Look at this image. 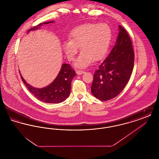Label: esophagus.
Wrapping results in <instances>:
<instances>
[{
  "label": "esophagus",
  "instance_id": "34e87169",
  "mask_svg": "<svg viewBox=\"0 0 159 159\" xmlns=\"http://www.w3.org/2000/svg\"><path fill=\"white\" fill-rule=\"evenodd\" d=\"M76 73L78 75H82L83 73H84V71H83V70H77L76 71Z\"/></svg>",
  "mask_w": 159,
  "mask_h": 159
}]
</instances>
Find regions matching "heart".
Listing matches in <instances>:
<instances>
[{"instance_id":"heart-1","label":"heart","mask_w":159,"mask_h":159,"mask_svg":"<svg viewBox=\"0 0 159 159\" xmlns=\"http://www.w3.org/2000/svg\"><path fill=\"white\" fill-rule=\"evenodd\" d=\"M112 38L110 27L106 23H86L76 27L63 42L62 48L69 60H74L80 46L82 51L75 66L84 68L92 60H102L108 51Z\"/></svg>"}]
</instances>
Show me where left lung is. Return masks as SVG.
<instances>
[{
    "instance_id": "1",
    "label": "left lung",
    "mask_w": 159,
    "mask_h": 159,
    "mask_svg": "<svg viewBox=\"0 0 159 159\" xmlns=\"http://www.w3.org/2000/svg\"><path fill=\"white\" fill-rule=\"evenodd\" d=\"M119 30L112 50L93 75L91 92L101 101L117 97L127 84L134 68L135 54L130 38L120 25Z\"/></svg>"
}]
</instances>
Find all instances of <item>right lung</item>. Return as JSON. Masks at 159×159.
Here are the masks:
<instances>
[{
  "label": "right lung",
  "instance_id": "1",
  "mask_svg": "<svg viewBox=\"0 0 159 159\" xmlns=\"http://www.w3.org/2000/svg\"><path fill=\"white\" fill-rule=\"evenodd\" d=\"M53 22L40 23L31 28L29 31L37 30L43 24ZM20 76L24 83L36 98L46 103L58 104L63 102L68 98L71 91V80L76 76V72L71 68L70 65L63 64L55 79L50 84L43 88H36L31 86L25 82L21 73Z\"/></svg>",
  "mask_w": 159,
  "mask_h": 159
}]
</instances>
